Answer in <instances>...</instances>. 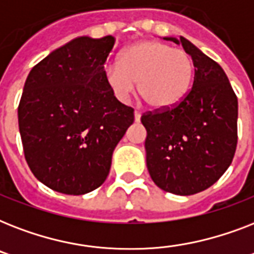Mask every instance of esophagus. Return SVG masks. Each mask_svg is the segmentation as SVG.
I'll list each match as a JSON object with an SVG mask.
<instances>
[{"label": "esophagus", "instance_id": "1", "mask_svg": "<svg viewBox=\"0 0 254 254\" xmlns=\"http://www.w3.org/2000/svg\"><path fill=\"white\" fill-rule=\"evenodd\" d=\"M139 120H141V113L138 111L134 112V121L135 123H139Z\"/></svg>", "mask_w": 254, "mask_h": 254}]
</instances>
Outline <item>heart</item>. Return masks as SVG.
I'll list each match as a JSON object with an SVG mask.
<instances>
[{
	"instance_id": "1",
	"label": "heart",
	"mask_w": 254,
	"mask_h": 254,
	"mask_svg": "<svg viewBox=\"0 0 254 254\" xmlns=\"http://www.w3.org/2000/svg\"><path fill=\"white\" fill-rule=\"evenodd\" d=\"M193 77L192 59L185 50L158 41H142L121 51L119 63L105 69V80L120 101L134 92L154 109L175 107L187 95Z\"/></svg>"
}]
</instances>
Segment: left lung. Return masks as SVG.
<instances>
[{"label":"left lung","mask_w":254,"mask_h":254,"mask_svg":"<svg viewBox=\"0 0 254 254\" xmlns=\"http://www.w3.org/2000/svg\"><path fill=\"white\" fill-rule=\"evenodd\" d=\"M174 41L192 58L195 76L181 103L146 113L141 123L146 166L159 189L193 195L217 182L232 163L237 145V97L224 69L185 37Z\"/></svg>","instance_id":"1"}]
</instances>
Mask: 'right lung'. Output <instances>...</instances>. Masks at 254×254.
Here are the masks:
<instances>
[{
	"mask_svg": "<svg viewBox=\"0 0 254 254\" xmlns=\"http://www.w3.org/2000/svg\"><path fill=\"white\" fill-rule=\"evenodd\" d=\"M115 37H77L30 71L18 107L26 162L38 181L65 195L103 185L134 113L116 99L104 64Z\"/></svg>",
	"mask_w": 254,
	"mask_h": 254,
	"instance_id": "add662e5",
	"label": "right lung"
}]
</instances>
